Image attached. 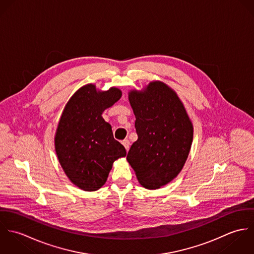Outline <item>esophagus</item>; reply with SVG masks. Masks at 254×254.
<instances>
[{
	"label": "esophagus",
	"mask_w": 254,
	"mask_h": 254,
	"mask_svg": "<svg viewBox=\"0 0 254 254\" xmlns=\"http://www.w3.org/2000/svg\"><path fill=\"white\" fill-rule=\"evenodd\" d=\"M122 145L125 146V148H126V150H127V151L129 150V147H130V142H129L128 140H124V141H122Z\"/></svg>",
	"instance_id": "obj_1"
}]
</instances>
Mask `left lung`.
I'll return each instance as SVG.
<instances>
[{
    "mask_svg": "<svg viewBox=\"0 0 254 254\" xmlns=\"http://www.w3.org/2000/svg\"><path fill=\"white\" fill-rule=\"evenodd\" d=\"M129 101L138 140L127 160L141 185L155 190L180 173L192 142V125L176 93L162 82L130 92Z\"/></svg>",
    "mask_w": 254,
    "mask_h": 254,
    "instance_id": "1",
    "label": "left lung"
}]
</instances>
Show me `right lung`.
Instances as JSON below:
<instances>
[{"instance_id":"1","label":"right lung","mask_w":254,"mask_h":254,"mask_svg":"<svg viewBox=\"0 0 254 254\" xmlns=\"http://www.w3.org/2000/svg\"><path fill=\"white\" fill-rule=\"evenodd\" d=\"M120 98L117 88L98 92L89 84L73 95L63 112L56 151L65 174L81 190L93 191L103 187L113 162L126 155L125 147L113 138L110 124L102 117Z\"/></svg>"}]
</instances>
